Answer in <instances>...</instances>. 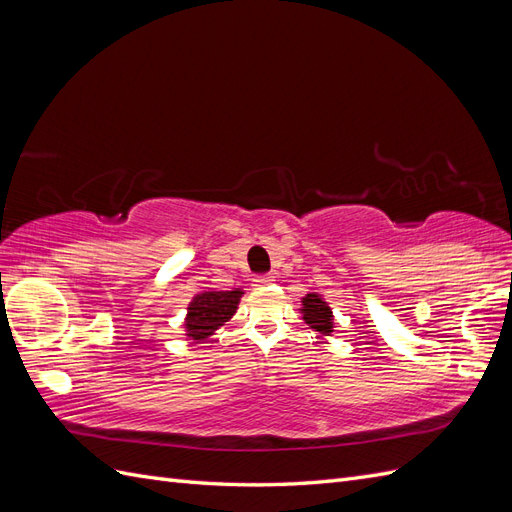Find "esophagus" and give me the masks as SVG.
I'll use <instances>...</instances> for the list:
<instances>
[{"mask_svg": "<svg viewBox=\"0 0 512 512\" xmlns=\"http://www.w3.org/2000/svg\"><path fill=\"white\" fill-rule=\"evenodd\" d=\"M273 282H275V277H273V275H258V277H254V286H256V288L271 286Z\"/></svg>", "mask_w": 512, "mask_h": 512, "instance_id": "esophagus-1", "label": "esophagus"}]
</instances>
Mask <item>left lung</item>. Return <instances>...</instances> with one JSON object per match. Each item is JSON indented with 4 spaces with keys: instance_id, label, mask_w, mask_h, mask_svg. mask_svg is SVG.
Returning a JSON list of instances; mask_svg holds the SVG:
<instances>
[{
    "instance_id": "left-lung-1",
    "label": "left lung",
    "mask_w": 512,
    "mask_h": 512,
    "mask_svg": "<svg viewBox=\"0 0 512 512\" xmlns=\"http://www.w3.org/2000/svg\"><path fill=\"white\" fill-rule=\"evenodd\" d=\"M299 312L305 320V324L309 329L318 331L320 335H331L335 331V316L333 309L329 307V303L322 299V294L318 292H307L305 297L301 299V307Z\"/></svg>"
}]
</instances>
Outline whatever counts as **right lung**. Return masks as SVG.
I'll return each instance as SVG.
<instances>
[{"label":"right lung","instance_id":"right-lung-1","mask_svg":"<svg viewBox=\"0 0 512 512\" xmlns=\"http://www.w3.org/2000/svg\"><path fill=\"white\" fill-rule=\"evenodd\" d=\"M243 294L245 292L241 288L196 292L183 320L185 337L192 339V342H205L220 327H224V322L235 316Z\"/></svg>","mask_w":512,"mask_h":512}]
</instances>
